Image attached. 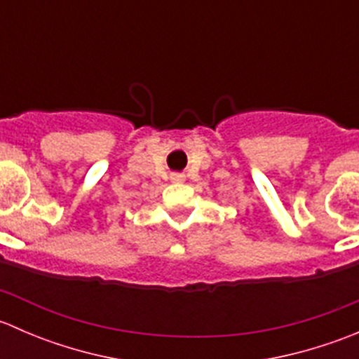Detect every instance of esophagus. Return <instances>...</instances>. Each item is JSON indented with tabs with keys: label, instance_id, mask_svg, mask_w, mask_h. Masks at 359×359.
I'll use <instances>...</instances> for the list:
<instances>
[{
	"label": "esophagus",
	"instance_id": "1",
	"mask_svg": "<svg viewBox=\"0 0 359 359\" xmlns=\"http://www.w3.org/2000/svg\"><path fill=\"white\" fill-rule=\"evenodd\" d=\"M172 180H175V182H182L184 173H172Z\"/></svg>",
	"mask_w": 359,
	"mask_h": 359
}]
</instances>
